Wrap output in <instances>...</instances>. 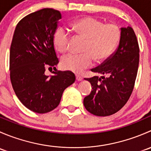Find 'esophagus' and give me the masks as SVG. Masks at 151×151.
I'll list each match as a JSON object with an SVG mask.
<instances>
[{
  "label": "esophagus",
  "instance_id": "34e87169",
  "mask_svg": "<svg viewBox=\"0 0 151 151\" xmlns=\"http://www.w3.org/2000/svg\"><path fill=\"white\" fill-rule=\"evenodd\" d=\"M76 79H77V81H81V80H83V77L80 75H77H77H76Z\"/></svg>",
  "mask_w": 151,
  "mask_h": 151
}]
</instances>
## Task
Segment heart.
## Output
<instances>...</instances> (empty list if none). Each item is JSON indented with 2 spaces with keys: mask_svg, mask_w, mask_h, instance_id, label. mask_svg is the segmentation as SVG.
Masks as SVG:
<instances>
[{
  "mask_svg": "<svg viewBox=\"0 0 151 151\" xmlns=\"http://www.w3.org/2000/svg\"><path fill=\"white\" fill-rule=\"evenodd\" d=\"M73 31L86 40L83 49L85 53L69 54L62 59L65 69L80 74L93 64V60L101 62L107 58L118 45L121 32L114 24H104L96 18L87 17L74 21L71 25ZM55 46L60 53L69 48L70 39L64 29H57L54 34Z\"/></svg>",
  "mask_w": 151,
  "mask_h": 151,
  "instance_id": "b5f03b06",
  "label": "heart"
}]
</instances>
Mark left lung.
I'll list each match as a JSON object with an SVG mask.
<instances>
[{
	"mask_svg": "<svg viewBox=\"0 0 151 151\" xmlns=\"http://www.w3.org/2000/svg\"><path fill=\"white\" fill-rule=\"evenodd\" d=\"M139 53V45L133 29L129 26L121 28L119 46L115 53L100 66L91 69L103 76L85 78L93 89L83 100L88 112L96 116H109L126 104L134 86Z\"/></svg>",
	"mask_w": 151,
	"mask_h": 151,
	"instance_id": "8db88e82",
	"label": "left lung"
}]
</instances>
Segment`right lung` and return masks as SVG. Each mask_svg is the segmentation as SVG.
Masks as SVG:
<instances>
[{
    "label": "right lung",
    "instance_id": "add662e5",
    "mask_svg": "<svg viewBox=\"0 0 151 151\" xmlns=\"http://www.w3.org/2000/svg\"><path fill=\"white\" fill-rule=\"evenodd\" d=\"M61 14L43 9L22 18L15 28L10 47V79L22 104L37 113H46L60 104L63 91L75 81L70 71H58L54 34ZM46 67L53 68L52 76Z\"/></svg>",
    "mask_w": 151,
    "mask_h": 151
}]
</instances>
